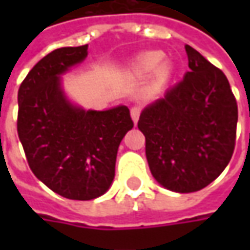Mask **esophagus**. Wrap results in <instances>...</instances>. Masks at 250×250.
Instances as JSON below:
<instances>
[{"instance_id": "obj_1", "label": "esophagus", "mask_w": 250, "mask_h": 250, "mask_svg": "<svg viewBox=\"0 0 250 250\" xmlns=\"http://www.w3.org/2000/svg\"><path fill=\"white\" fill-rule=\"evenodd\" d=\"M140 111H142V108H140V107H138V105H135V107H132V108H130V117H132V120H133V122H135V124H136V122H138V120H139Z\"/></svg>"}]
</instances>
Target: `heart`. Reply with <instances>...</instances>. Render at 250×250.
Wrapping results in <instances>:
<instances>
[{
    "mask_svg": "<svg viewBox=\"0 0 250 250\" xmlns=\"http://www.w3.org/2000/svg\"><path fill=\"white\" fill-rule=\"evenodd\" d=\"M163 61V54L159 51H150V53H145L140 55L139 58L135 62V71L139 75H150V73L156 72L160 63ZM171 72V68L168 63H164L159 69V78L161 81H166L168 75Z\"/></svg>",
    "mask_w": 250,
    "mask_h": 250,
    "instance_id": "heart-1",
    "label": "heart"
}]
</instances>
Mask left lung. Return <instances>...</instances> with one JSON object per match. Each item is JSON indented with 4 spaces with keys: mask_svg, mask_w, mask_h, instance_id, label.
<instances>
[{
    "mask_svg": "<svg viewBox=\"0 0 250 250\" xmlns=\"http://www.w3.org/2000/svg\"><path fill=\"white\" fill-rule=\"evenodd\" d=\"M189 71L140 114L146 159L154 179L178 193L211 184L235 147L238 105L227 76L190 45Z\"/></svg>",
    "mask_w": 250,
    "mask_h": 250,
    "instance_id": "obj_1",
    "label": "left lung"
}]
</instances>
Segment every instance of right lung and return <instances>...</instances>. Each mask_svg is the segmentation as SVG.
Returning a JSON list of instances; mask_svg holds the SVG:
<instances>
[{
	"label": "right lung",
	"mask_w": 250,
	"mask_h": 250,
	"mask_svg": "<svg viewBox=\"0 0 250 250\" xmlns=\"http://www.w3.org/2000/svg\"><path fill=\"white\" fill-rule=\"evenodd\" d=\"M87 57V44L47 54L18 91V135L33 174L72 200L104 195L115 177L121 140L133 128L129 108L83 110L66 97L61 75Z\"/></svg>",
	"instance_id": "add662e5"
}]
</instances>
